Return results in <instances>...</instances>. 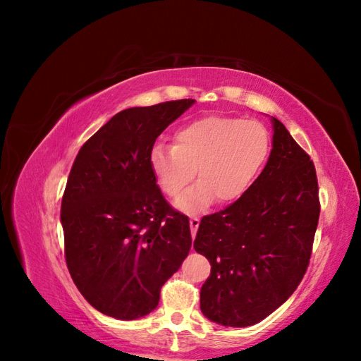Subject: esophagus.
<instances>
[{
    "instance_id": "obj_1",
    "label": "esophagus",
    "mask_w": 361,
    "mask_h": 361,
    "mask_svg": "<svg viewBox=\"0 0 361 361\" xmlns=\"http://www.w3.org/2000/svg\"><path fill=\"white\" fill-rule=\"evenodd\" d=\"M199 224H200V220H199L197 216H191V218H190V227H191V235H192V238L195 236V233H197Z\"/></svg>"
}]
</instances>
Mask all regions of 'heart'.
Listing matches in <instances>:
<instances>
[{
	"mask_svg": "<svg viewBox=\"0 0 361 361\" xmlns=\"http://www.w3.org/2000/svg\"><path fill=\"white\" fill-rule=\"evenodd\" d=\"M271 138L256 120L206 116L180 126L174 146L155 145L149 167L159 190L176 195L192 176L199 180L174 202L178 209L194 214L209 204L228 203L251 187L268 159Z\"/></svg>",
	"mask_w": 361,
	"mask_h": 361,
	"instance_id": "b5f03b06",
	"label": "heart"
}]
</instances>
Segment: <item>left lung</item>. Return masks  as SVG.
I'll return each mask as SVG.
<instances>
[{"mask_svg": "<svg viewBox=\"0 0 361 361\" xmlns=\"http://www.w3.org/2000/svg\"><path fill=\"white\" fill-rule=\"evenodd\" d=\"M265 169L235 203L206 215L194 250L211 264L200 310L224 326H248L277 310L309 267L319 220L318 179L310 157L271 117Z\"/></svg>", "mask_w": 361, "mask_h": 361, "instance_id": "8db88e82", "label": "left lung"}]
</instances>
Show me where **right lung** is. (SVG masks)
<instances>
[{"instance_id":"add662e5","label":"right lung","mask_w":361,"mask_h":361,"mask_svg":"<svg viewBox=\"0 0 361 361\" xmlns=\"http://www.w3.org/2000/svg\"><path fill=\"white\" fill-rule=\"evenodd\" d=\"M192 99L117 113L76 155L61 200L64 255L73 283L96 310L133 321L191 248L188 216L166 202L149 167L155 140Z\"/></svg>"}]
</instances>
